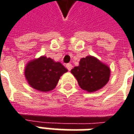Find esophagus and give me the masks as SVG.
<instances>
[{"instance_id":"esophagus-1","label":"esophagus","mask_w":134,"mask_h":134,"mask_svg":"<svg viewBox=\"0 0 134 134\" xmlns=\"http://www.w3.org/2000/svg\"><path fill=\"white\" fill-rule=\"evenodd\" d=\"M66 67L67 68V70L70 71V70H71L72 69V64H66Z\"/></svg>"}]
</instances>
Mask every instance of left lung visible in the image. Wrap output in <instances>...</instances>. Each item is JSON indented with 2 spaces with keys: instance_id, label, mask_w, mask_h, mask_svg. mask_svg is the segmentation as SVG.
Wrapping results in <instances>:
<instances>
[{
  "instance_id": "obj_1",
  "label": "left lung",
  "mask_w": 134,
  "mask_h": 134,
  "mask_svg": "<svg viewBox=\"0 0 134 134\" xmlns=\"http://www.w3.org/2000/svg\"><path fill=\"white\" fill-rule=\"evenodd\" d=\"M71 73L82 90L92 93L102 88L108 82L110 70L98 58L88 55L81 58L79 65L72 69Z\"/></svg>"
}]
</instances>
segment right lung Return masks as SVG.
Wrapping results in <instances>:
<instances>
[{"label":"right lung","mask_w":134,"mask_h":134,"mask_svg":"<svg viewBox=\"0 0 134 134\" xmlns=\"http://www.w3.org/2000/svg\"><path fill=\"white\" fill-rule=\"evenodd\" d=\"M66 72L67 70L60 62H55L46 56H41L27 63L24 75L32 88L41 92H48L55 87L60 77Z\"/></svg>","instance_id":"add662e5"}]
</instances>
